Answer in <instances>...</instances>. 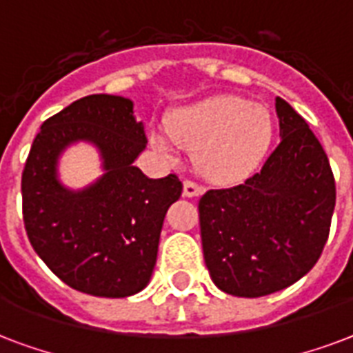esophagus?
Listing matches in <instances>:
<instances>
[{
  "label": "esophagus",
  "instance_id": "esophagus-1",
  "mask_svg": "<svg viewBox=\"0 0 353 353\" xmlns=\"http://www.w3.org/2000/svg\"><path fill=\"white\" fill-rule=\"evenodd\" d=\"M202 191H204V188L199 184H195L193 180H184V196H199L202 195Z\"/></svg>",
  "mask_w": 353,
  "mask_h": 353
}]
</instances>
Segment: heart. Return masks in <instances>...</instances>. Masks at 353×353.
<instances>
[{
	"instance_id": "obj_1",
	"label": "heart",
	"mask_w": 353,
	"mask_h": 353,
	"mask_svg": "<svg viewBox=\"0 0 353 353\" xmlns=\"http://www.w3.org/2000/svg\"><path fill=\"white\" fill-rule=\"evenodd\" d=\"M274 134L270 112L237 95H217L173 112L165 130H152V145L174 154L195 151L199 173L215 184L247 180L263 162Z\"/></svg>"
}]
</instances>
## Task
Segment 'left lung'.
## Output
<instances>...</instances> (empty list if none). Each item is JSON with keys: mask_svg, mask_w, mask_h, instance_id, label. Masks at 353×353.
Listing matches in <instances>:
<instances>
[{"mask_svg": "<svg viewBox=\"0 0 353 353\" xmlns=\"http://www.w3.org/2000/svg\"><path fill=\"white\" fill-rule=\"evenodd\" d=\"M280 138L259 173L199 201L202 252L212 280L258 299L293 285L326 245L335 180L321 141L288 101L276 97Z\"/></svg>", "mask_w": 353, "mask_h": 353, "instance_id": "8db88e82", "label": "left lung"}]
</instances>
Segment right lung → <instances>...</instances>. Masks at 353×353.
Masks as SVG:
<instances>
[{"label":"right lung","instance_id":"1","mask_svg":"<svg viewBox=\"0 0 353 353\" xmlns=\"http://www.w3.org/2000/svg\"><path fill=\"white\" fill-rule=\"evenodd\" d=\"M84 141L100 152L103 174L83 190L59 182L58 162ZM143 123L121 95L95 94L46 119L21 174L23 223L34 252L70 288L125 299L151 281L176 174L149 179L136 168L145 151Z\"/></svg>","mask_w":353,"mask_h":353}]
</instances>
